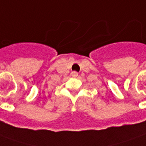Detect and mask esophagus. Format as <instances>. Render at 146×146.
<instances>
[{"label": "esophagus", "instance_id": "1", "mask_svg": "<svg viewBox=\"0 0 146 146\" xmlns=\"http://www.w3.org/2000/svg\"><path fill=\"white\" fill-rule=\"evenodd\" d=\"M72 76H73V77H76V76H78V73L77 72H76V71H73V72H72Z\"/></svg>", "mask_w": 146, "mask_h": 146}]
</instances>
